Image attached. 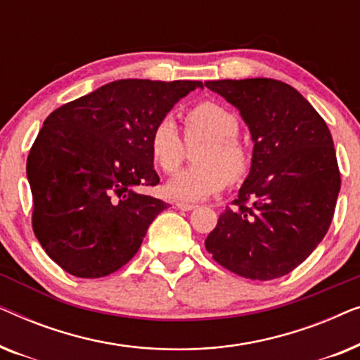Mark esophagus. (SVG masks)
<instances>
[{"label":"esophagus","instance_id":"esophagus-1","mask_svg":"<svg viewBox=\"0 0 360 360\" xmlns=\"http://www.w3.org/2000/svg\"><path fill=\"white\" fill-rule=\"evenodd\" d=\"M175 206L179 210H181V211H191V210L196 208V205H193V203H184V201H176Z\"/></svg>","mask_w":360,"mask_h":360}]
</instances>
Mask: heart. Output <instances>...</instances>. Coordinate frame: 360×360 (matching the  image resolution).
Returning a JSON list of instances; mask_svg holds the SVG:
<instances>
[{
  "mask_svg": "<svg viewBox=\"0 0 360 360\" xmlns=\"http://www.w3.org/2000/svg\"><path fill=\"white\" fill-rule=\"evenodd\" d=\"M239 120L228 108L203 101L185 112V141L191 146L205 141L195 155L198 165L180 172L165 190L174 198L200 201L219 193L228 181H239L248 174L250 157L238 139ZM149 154L157 169L175 174L185 160V142L174 117L164 116L149 134Z\"/></svg>",
  "mask_w": 360,
  "mask_h": 360,
  "instance_id": "b5f03b06",
  "label": "heart"
}]
</instances>
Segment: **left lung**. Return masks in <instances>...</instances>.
I'll return each mask as SVG.
<instances>
[{
    "label": "left lung",
    "mask_w": 360,
    "mask_h": 360,
    "mask_svg": "<svg viewBox=\"0 0 360 360\" xmlns=\"http://www.w3.org/2000/svg\"><path fill=\"white\" fill-rule=\"evenodd\" d=\"M238 108L254 141L252 165L205 248L224 269L272 280L297 269L326 236L341 188L326 122L274 78L205 82Z\"/></svg>",
    "instance_id": "obj_1"
}]
</instances>
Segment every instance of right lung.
I'll use <instances>...</instances> for the list:
<instances>
[{
	"mask_svg": "<svg viewBox=\"0 0 360 360\" xmlns=\"http://www.w3.org/2000/svg\"><path fill=\"white\" fill-rule=\"evenodd\" d=\"M201 82H111L57 108L27 155L32 229L49 257L80 278L106 277L139 250L167 206L134 186L159 185L149 134Z\"/></svg>",
	"mask_w": 360,
	"mask_h": 360,
	"instance_id": "add662e5",
	"label": "right lung"
}]
</instances>
